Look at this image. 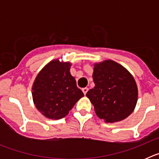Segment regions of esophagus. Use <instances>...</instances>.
Here are the masks:
<instances>
[{
  "instance_id": "34e87169",
  "label": "esophagus",
  "mask_w": 159,
  "mask_h": 159,
  "mask_svg": "<svg viewBox=\"0 0 159 159\" xmlns=\"http://www.w3.org/2000/svg\"><path fill=\"white\" fill-rule=\"evenodd\" d=\"M82 91H83V92H84V95H86L87 92H88V88H83Z\"/></svg>"
}]
</instances>
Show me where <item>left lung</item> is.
Returning a JSON list of instances; mask_svg holds the SVG:
<instances>
[{
    "instance_id": "1",
    "label": "left lung",
    "mask_w": 159,
    "mask_h": 159,
    "mask_svg": "<svg viewBox=\"0 0 159 159\" xmlns=\"http://www.w3.org/2000/svg\"><path fill=\"white\" fill-rule=\"evenodd\" d=\"M93 70L95 87L86 96L94 106L96 116L111 123L128 117L138 101V87L133 75L111 60L95 63Z\"/></svg>"
}]
</instances>
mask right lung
<instances>
[{"instance_id": "right-lung-1", "label": "right lung", "mask_w": 159, "mask_h": 159, "mask_svg": "<svg viewBox=\"0 0 159 159\" xmlns=\"http://www.w3.org/2000/svg\"><path fill=\"white\" fill-rule=\"evenodd\" d=\"M70 62L51 60L39 71L32 88L35 106L48 119H60L68 115L84 96L71 75Z\"/></svg>"}]
</instances>
